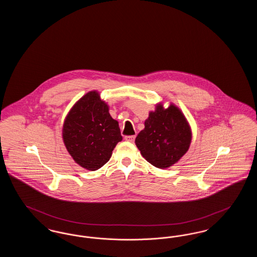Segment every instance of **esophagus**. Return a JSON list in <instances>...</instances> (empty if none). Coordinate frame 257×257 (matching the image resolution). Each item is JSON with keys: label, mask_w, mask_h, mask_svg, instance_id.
<instances>
[{"label": "esophagus", "mask_w": 257, "mask_h": 257, "mask_svg": "<svg viewBox=\"0 0 257 257\" xmlns=\"http://www.w3.org/2000/svg\"><path fill=\"white\" fill-rule=\"evenodd\" d=\"M135 136H125V141H127V142H129V143H134L135 141Z\"/></svg>", "instance_id": "34e87169"}]
</instances>
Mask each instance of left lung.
Masks as SVG:
<instances>
[{"mask_svg":"<svg viewBox=\"0 0 257 257\" xmlns=\"http://www.w3.org/2000/svg\"><path fill=\"white\" fill-rule=\"evenodd\" d=\"M191 140V129L181 110L174 105L164 109L159 104L149 113L135 143L148 163L167 169L188 151Z\"/></svg>","mask_w":257,"mask_h":257,"instance_id":"1","label":"left lung"}]
</instances>
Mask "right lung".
<instances>
[{
    "mask_svg": "<svg viewBox=\"0 0 257 257\" xmlns=\"http://www.w3.org/2000/svg\"><path fill=\"white\" fill-rule=\"evenodd\" d=\"M62 138L74 161L88 171L103 167L122 140L118 122L111 118L97 91H89L74 105L63 124Z\"/></svg>",
    "mask_w": 257,
    "mask_h": 257,
    "instance_id": "right-lung-1",
    "label": "right lung"
}]
</instances>
